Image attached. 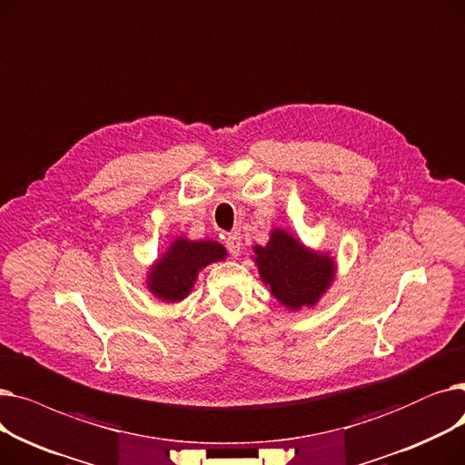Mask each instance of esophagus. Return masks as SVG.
<instances>
[{
	"label": "esophagus",
	"instance_id": "34e87169",
	"mask_svg": "<svg viewBox=\"0 0 465 465\" xmlns=\"http://www.w3.org/2000/svg\"><path fill=\"white\" fill-rule=\"evenodd\" d=\"M224 242H226V249L232 256H239V252H241V235L237 232L228 233Z\"/></svg>",
	"mask_w": 465,
	"mask_h": 465
}]
</instances>
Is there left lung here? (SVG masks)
Instances as JSON below:
<instances>
[{"instance_id": "1", "label": "left lung", "mask_w": 465, "mask_h": 465, "mask_svg": "<svg viewBox=\"0 0 465 465\" xmlns=\"http://www.w3.org/2000/svg\"><path fill=\"white\" fill-rule=\"evenodd\" d=\"M262 281L290 309L311 307L333 279V262L307 251L284 230H275L265 247H254Z\"/></svg>"}]
</instances>
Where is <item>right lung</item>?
Instances as JSON below:
<instances>
[{
  "label": "right lung",
  "mask_w": 465,
  "mask_h": 465,
  "mask_svg": "<svg viewBox=\"0 0 465 465\" xmlns=\"http://www.w3.org/2000/svg\"><path fill=\"white\" fill-rule=\"evenodd\" d=\"M226 249L213 241H175L167 254L153 267L151 290L165 302L183 300L193 286L202 267L223 260Z\"/></svg>",
  "instance_id": "right-lung-1"
}]
</instances>
